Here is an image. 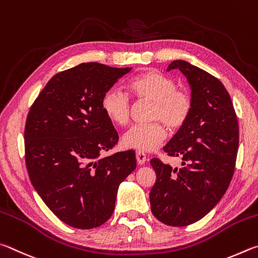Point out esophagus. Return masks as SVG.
Returning <instances> with one entry per match:
<instances>
[{"label":"esophagus","instance_id":"34e87169","mask_svg":"<svg viewBox=\"0 0 258 258\" xmlns=\"http://www.w3.org/2000/svg\"><path fill=\"white\" fill-rule=\"evenodd\" d=\"M136 160L138 162V164H145V162L147 161V157H146V154L144 152H141V151H137L136 152Z\"/></svg>","mask_w":258,"mask_h":258}]
</instances>
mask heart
<instances>
[{
    "label": "heart",
    "instance_id": "b5f03b06",
    "mask_svg": "<svg viewBox=\"0 0 258 258\" xmlns=\"http://www.w3.org/2000/svg\"><path fill=\"white\" fill-rule=\"evenodd\" d=\"M126 90L137 99L153 103L148 124L133 125L124 134L123 145L141 152H151L166 138V129L177 130L186 123L192 110V97L189 92L177 88L173 78L156 69L138 72L126 81ZM102 111L112 123L124 125L130 117V98L119 89H108L101 101Z\"/></svg>",
    "mask_w": 258,
    "mask_h": 258
}]
</instances>
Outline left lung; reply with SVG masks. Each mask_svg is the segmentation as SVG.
Wrapping results in <instances>:
<instances>
[{
	"mask_svg": "<svg viewBox=\"0 0 258 258\" xmlns=\"http://www.w3.org/2000/svg\"><path fill=\"white\" fill-rule=\"evenodd\" d=\"M179 69L191 89L188 120L163 148L180 157L182 168L151 160L156 181L151 189L153 215L171 227H186L210 213L231 181L239 145V125L231 97L223 84L209 72L183 60Z\"/></svg>",
	"mask_w": 258,
	"mask_h": 258,
	"instance_id": "1",
	"label": "left lung"
}]
</instances>
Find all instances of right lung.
<instances>
[{"label": "right lung", "instance_id": "add662e5", "mask_svg": "<svg viewBox=\"0 0 258 258\" xmlns=\"http://www.w3.org/2000/svg\"><path fill=\"white\" fill-rule=\"evenodd\" d=\"M132 68L81 63L49 79L27 115L30 181L62 222L97 228L111 218L120 183L136 169L134 151L99 157L119 141L101 101Z\"/></svg>", "mask_w": 258, "mask_h": 258}]
</instances>
